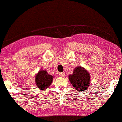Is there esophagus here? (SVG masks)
I'll list each match as a JSON object with an SVG mask.
<instances>
[{
    "label": "esophagus",
    "mask_w": 122,
    "mask_h": 122,
    "mask_svg": "<svg viewBox=\"0 0 122 122\" xmlns=\"http://www.w3.org/2000/svg\"><path fill=\"white\" fill-rule=\"evenodd\" d=\"M59 75H60V76H61V77H64L65 76V73L64 72H60Z\"/></svg>",
    "instance_id": "1"
}]
</instances>
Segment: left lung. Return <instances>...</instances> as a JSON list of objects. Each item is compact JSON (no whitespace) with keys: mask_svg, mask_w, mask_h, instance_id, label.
<instances>
[{"mask_svg":"<svg viewBox=\"0 0 122 122\" xmlns=\"http://www.w3.org/2000/svg\"><path fill=\"white\" fill-rule=\"evenodd\" d=\"M71 85L78 91H84L90 84L91 76L88 71L81 66L75 67L72 74L69 75Z\"/></svg>","mask_w":122,"mask_h":122,"instance_id":"8db88e82","label":"left lung"}]
</instances>
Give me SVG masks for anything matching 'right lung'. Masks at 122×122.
I'll list each match as a JSON object with an SVG mask.
<instances>
[{
    "instance_id": "add662e5",
    "label": "right lung",
    "mask_w": 122,
    "mask_h": 122,
    "mask_svg": "<svg viewBox=\"0 0 122 122\" xmlns=\"http://www.w3.org/2000/svg\"><path fill=\"white\" fill-rule=\"evenodd\" d=\"M53 76L48 74L46 70H41L35 75V81L37 87L41 91H46L51 85Z\"/></svg>"
}]
</instances>
